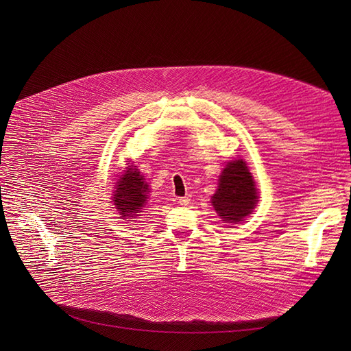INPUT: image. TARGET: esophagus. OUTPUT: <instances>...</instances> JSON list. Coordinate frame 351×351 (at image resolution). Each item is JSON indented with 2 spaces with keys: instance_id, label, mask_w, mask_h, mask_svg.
Wrapping results in <instances>:
<instances>
[{
  "instance_id": "34e87169",
  "label": "esophagus",
  "mask_w": 351,
  "mask_h": 351,
  "mask_svg": "<svg viewBox=\"0 0 351 351\" xmlns=\"http://www.w3.org/2000/svg\"><path fill=\"white\" fill-rule=\"evenodd\" d=\"M178 202H179V205L186 206V205L191 204V197H189V196H183V197H179Z\"/></svg>"
}]
</instances>
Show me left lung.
Returning a JSON list of instances; mask_svg holds the SVG:
<instances>
[{
	"mask_svg": "<svg viewBox=\"0 0 351 351\" xmlns=\"http://www.w3.org/2000/svg\"><path fill=\"white\" fill-rule=\"evenodd\" d=\"M257 189L243 159L228 162L219 176L217 191L212 196L216 213L226 223H237L249 216L257 204Z\"/></svg>",
	"mask_w": 351,
	"mask_h": 351,
	"instance_id": "obj_1",
	"label": "left lung"
}]
</instances>
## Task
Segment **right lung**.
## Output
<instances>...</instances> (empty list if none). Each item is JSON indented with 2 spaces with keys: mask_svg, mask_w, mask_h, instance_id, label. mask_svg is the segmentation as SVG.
<instances>
[{
  "mask_svg": "<svg viewBox=\"0 0 351 351\" xmlns=\"http://www.w3.org/2000/svg\"><path fill=\"white\" fill-rule=\"evenodd\" d=\"M149 192V185L145 182L139 169L134 165H129L115 185L114 205L122 217L135 219L147 204Z\"/></svg>",
  "mask_w": 351,
  "mask_h": 351,
  "instance_id": "right-lung-1",
  "label": "right lung"
}]
</instances>
